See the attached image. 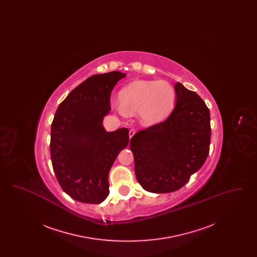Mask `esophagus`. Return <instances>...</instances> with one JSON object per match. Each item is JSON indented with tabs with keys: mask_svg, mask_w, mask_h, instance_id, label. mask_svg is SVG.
<instances>
[{
	"mask_svg": "<svg viewBox=\"0 0 257 257\" xmlns=\"http://www.w3.org/2000/svg\"><path fill=\"white\" fill-rule=\"evenodd\" d=\"M135 134H136V131H135L134 129H131V130L129 131V138L131 139Z\"/></svg>",
	"mask_w": 257,
	"mask_h": 257,
	"instance_id": "1",
	"label": "esophagus"
}]
</instances>
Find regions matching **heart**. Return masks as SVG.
I'll return each mask as SVG.
<instances>
[{"label": "heart", "mask_w": 257, "mask_h": 257, "mask_svg": "<svg viewBox=\"0 0 257 257\" xmlns=\"http://www.w3.org/2000/svg\"><path fill=\"white\" fill-rule=\"evenodd\" d=\"M176 92L166 81H135L120 91L111 107L122 115L139 112L140 120L150 126L166 119L174 109Z\"/></svg>", "instance_id": "heart-1"}]
</instances>
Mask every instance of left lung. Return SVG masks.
<instances>
[{
  "label": "left lung",
  "instance_id": "left-lung-1",
  "mask_svg": "<svg viewBox=\"0 0 257 257\" xmlns=\"http://www.w3.org/2000/svg\"><path fill=\"white\" fill-rule=\"evenodd\" d=\"M176 104L163 122L139 131L130 141L138 182L150 193L179 190L207 159L210 111L196 92L174 84Z\"/></svg>",
  "mask_w": 257,
  "mask_h": 257
}]
</instances>
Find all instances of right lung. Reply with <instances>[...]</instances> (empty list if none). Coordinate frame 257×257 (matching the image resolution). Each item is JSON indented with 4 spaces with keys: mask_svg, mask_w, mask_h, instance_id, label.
<instances>
[{
    "mask_svg": "<svg viewBox=\"0 0 257 257\" xmlns=\"http://www.w3.org/2000/svg\"><path fill=\"white\" fill-rule=\"evenodd\" d=\"M126 76L119 71L92 75L67 95L51 126V160L62 190L73 199L101 203L109 196L108 175L129 143V131L107 132L102 122L110 110V93Z\"/></svg>",
    "mask_w": 257,
    "mask_h": 257,
    "instance_id": "add662e5",
    "label": "right lung"
}]
</instances>
